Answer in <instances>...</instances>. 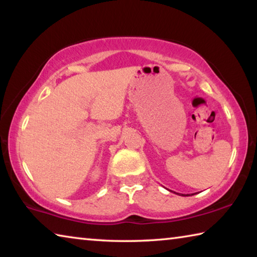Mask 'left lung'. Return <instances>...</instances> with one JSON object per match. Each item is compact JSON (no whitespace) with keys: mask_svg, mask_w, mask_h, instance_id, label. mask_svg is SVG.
Here are the masks:
<instances>
[{"mask_svg":"<svg viewBox=\"0 0 257 257\" xmlns=\"http://www.w3.org/2000/svg\"><path fill=\"white\" fill-rule=\"evenodd\" d=\"M178 195H179V194H178ZM182 195V196H189V194H187V195H185V194H181ZM191 195H194V194H191Z\"/></svg>","mask_w":257,"mask_h":257,"instance_id":"1","label":"left lung"}]
</instances>
